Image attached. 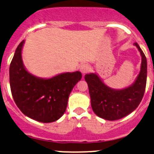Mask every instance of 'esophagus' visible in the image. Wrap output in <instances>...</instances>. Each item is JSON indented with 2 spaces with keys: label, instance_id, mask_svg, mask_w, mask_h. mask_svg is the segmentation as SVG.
Masks as SVG:
<instances>
[{
  "label": "esophagus",
  "instance_id": "1",
  "mask_svg": "<svg viewBox=\"0 0 154 154\" xmlns=\"http://www.w3.org/2000/svg\"><path fill=\"white\" fill-rule=\"evenodd\" d=\"M80 70L82 73H86L90 70V65L88 64H83L80 66Z\"/></svg>",
  "mask_w": 154,
  "mask_h": 154
}]
</instances>
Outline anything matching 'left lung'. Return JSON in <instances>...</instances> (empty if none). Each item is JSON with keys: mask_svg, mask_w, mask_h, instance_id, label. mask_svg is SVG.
I'll use <instances>...</instances> for the list:
<instances>
[{"mask_svg": "<svg viewBox=\"0 0 154 154\" xmlns=\"http://www.w3.org/2000/svg\"><path fill=\"white\" fill-rule=\"evenodd\" d=\"M142 55L141 70L136 82L123 90L106 86L96 74L85 75L93 112L104 119H120L132 112L143 98L147 82V59L139 44L134 43Z\"/></svg>", "mask_w": 154, "mask_h": 154, "instance_id": "obj_1", "label": "left lung"}]
</instances>
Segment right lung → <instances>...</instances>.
Masks as SVG:
<instances>
[{"label":"right lung","mask_w":154,"mask_h":154,"mask_svg":"<svg viewBox=\"0 0 154 154\" xmlns=\"http://www.w3.org/2000/svg\"><path fill=\"white\" fill-rule=\"evenodd\" d=\"M24 41L17 47L9 66V84L15 104L24 115L44 123L53 122L62 116L68 98L82 79L79 71L66 72L48 79L29 73L22 62Z\"/></svg>","instance_id":"add662e5"}]
</instances>
